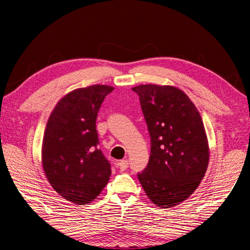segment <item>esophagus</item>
I'll return each mask as SVG.
<instances>
[{
	"instance_id": "obj_1",
	"label": "esophagus",
	"mask_w": 250,
	"mask_h": 250,
	"mask_svg": "<svg viewBox=\"0 0 250 250\" xmlns=\"http://www.w3.org/2000/svg\"><path fill=\"white\" fill-rule=\"evenodd\" d=\"M128 167H129V162L126 160H122L118 163V167H119L121 171H125L126 168H128Z\"/></svg>"
}]
</instances>
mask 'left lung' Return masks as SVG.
<instances>
[{
	"label": "left lung",
	"mask_w": 250,
	"mask_h": 250,
	"mask_svg": "<svg viewBox=\"0 0 250 250\" xmlns=\"http://www.w3.org/2000/svg\"><path fill=\"white\" fill-rule=\"evenodd\" d=\"M132 90L140 98L151 139L149 163L138 179L156 206L179 205L197 188L208 166L202 117L175 87L140 84Z\"/></svg>",
	"instance_id": "left-lung-1"
}]
</instances>
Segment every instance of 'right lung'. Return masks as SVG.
Wrapping results in <instances>:
<instances>
[{
    "label": "right lung",
    "instance_id": "1",
    "mask_svg": "<svg viewBox=\"0 0 250 250\" xmlns=\"http://www.w3.org/2000/svg\"><path fill=\"white\" fill-rule=\"evenodd\" d=\"M104 84L79 88L54 108L46 125L42 162L50 185L78 205L95 200L107 185L111 164L99 149L96 120L105 96Z\"/></svg>",
    "mask_w": 250,
    "mask_h": 250
}]
</instances>
